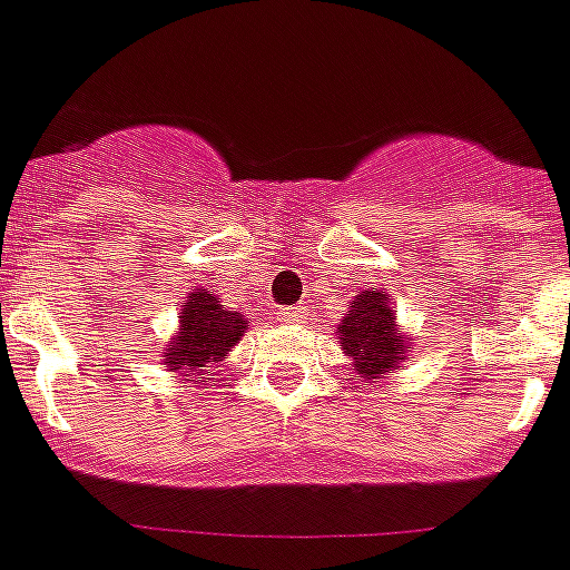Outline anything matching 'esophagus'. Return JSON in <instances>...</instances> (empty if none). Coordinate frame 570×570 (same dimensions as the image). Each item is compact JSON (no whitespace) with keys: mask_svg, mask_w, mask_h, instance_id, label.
Instances as JSON below:
<instances>
[{"mask_svg":"<svg viewBox=\"0 0 570 570\" xmlns=\"http://www.w3.org/2000/svg\"><path fill=\"white\" fill-rule=\"evenodd\" d=\"M303 312H306V309H301V306H292V309H278V312H275V321L286 323V326H289V323H301L303 317H306Z\"/></svg>","mask_w":570,"mask_h":570,"instance_id":"obj_1","label":"esophagus"}]
</instances>
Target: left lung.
Returning a JSON list of instances; mask_svg holds the SVG:
<instances>
[{"label":"left lung","instance_id":"8db88e82","mask_svg":"<svg viewBox=\"0 0 570 570\" xmlns=\"http://www.w3.org/2000/svg\"><path fill=\"white\" fill-rule=\"evenodd\" d=\"M337 337L351 360V371L363 380H382L411 360V334L399 328L396 306H391V295L382 289H365L348 303Z\"/></svg>","mask_w":570,"mask_h":570}]
</instances>
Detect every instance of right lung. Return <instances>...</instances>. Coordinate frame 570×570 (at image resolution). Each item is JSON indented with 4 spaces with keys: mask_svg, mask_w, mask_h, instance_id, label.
Returning <instances> with one entry per match:
<instances>
[{
    "mask_svg": "<svg viewBox=\"0 0 570 570\" xmlns=\"http://www.w3.org/2000/svg\"><path fill=\"white\" fill-rule=\"evenodd\" d=\"M247 332V317L222 306V297L194 289L179 309V328L163 348V365L190 385H205L210 368L227 357V351Z\"/></svg>",
    "mask_w": 570,
    "mask_h": 570,
    "instance_id": "obj_1",
    "label": "right lung"
}]
</instances>
